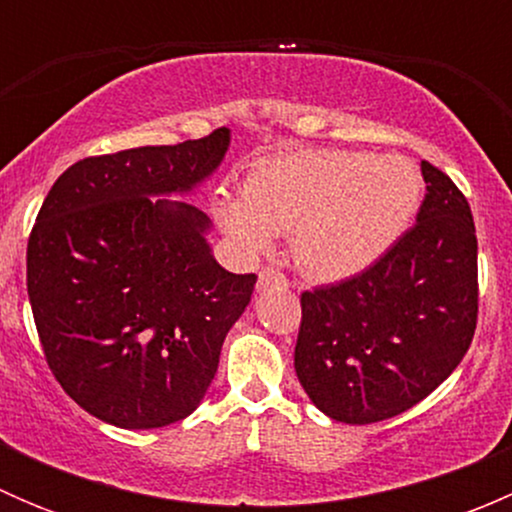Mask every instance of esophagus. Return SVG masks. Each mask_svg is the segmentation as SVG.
Returning a JSON list of instances; mask_svg holds the SVG:
<instances>
[{
	"label": "esophagus",
	"mask_w": 512,
	"mask_h": 512,
	"mask_svg": "<svg viewBox=\"0 0 512 512\" xmlns=\"http://www.w3.org/2000/svg\"><path fill=\"white\" fill-rule=\"evenodd\" d=\"M287 277L282 275L280 270H275V267H265V270L260 272V277H257V289H267V287H287Z\"/></svg>",
	"instance_id": "esophagus-1"
}]
</instances>
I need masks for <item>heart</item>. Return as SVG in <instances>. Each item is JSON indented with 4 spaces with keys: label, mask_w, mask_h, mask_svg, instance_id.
Listing matches in <instances>:
<instances>
[{
    "label": "heart",
    "mask_w": 512,
    "mask_h": 512,
    "mask_svg": "<svg viewBox=\"0 0 512 512\" xmlns=\"http://www.w3.org/2000/svg\"><path fill=\"white\" fill-rule=\"evenodd\" d=\"M421 188L409 158L294 151L260 160L245 180V198H225L218 218L250 255L292 232L299 270L339 282L369 270L396 245L416 215Z\"/></svg>",
    "instance_id": "obj_1"
}]
</instances>
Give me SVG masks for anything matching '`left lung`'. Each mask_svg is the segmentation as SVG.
<instances>
[{
    "instance_id": "obj_1",
    "label": "left lung",
    "mask_w": 512,
    "mask_h": 512,
    "mask_svg": "<svg viewBox=\"0 0 512 512\" xmlns=\"http://www.w3.org/2000/svg\"><path fill=\"white\" fill-rule=\"evenodd\" d=\"M426 198L416 225L379 262L302 294L294 371L334 421L404 414L451 376L478 319V240L471 205L421 160Z\"/></svg>"
}]
</instances>
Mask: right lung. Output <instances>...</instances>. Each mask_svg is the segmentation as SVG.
<instances>
[{
  "label": "right lung",
  "instance_id": "add662e5",
  "mask_svg": "<svg viewBox=\"0 0 512 512\" xmlns=\"http://www.w3.org/2000/svg\"><path fill=\"white\" fill-rule=\"evenodd\" d=\"M230 131L84 158L51 185L27 245V289L51 374L118 428L183 421L215 379L257 275L210 250L183 200L223 163Z\"/></svg>",
  "mask_w": 512,
  "mask_h": 512
}]
</instances>
